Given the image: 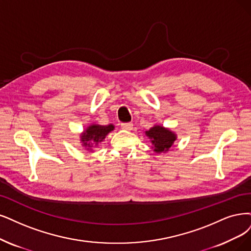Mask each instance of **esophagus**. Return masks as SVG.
<instances>
[{"label":"esophagus","mask_w":251,"mask_h":251,"mask_svg":"<svg viewBox=\"0 0 251 251\" xmlns=\"http://www.w3.org/2000/svg\"><path fill=\"white\" fill-rule=\"evenodd\" d=\"M121 127H122V129H124V130H132L133 124L132 123H122L121 124Z\"/></svg>","instance_id":"34e87169"}]
</instances>
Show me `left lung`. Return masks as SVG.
<instances>
[{"mask_svg":"<svg viewBox=\"0 0 251 251\" xmlns=\"http://www.w3.org/2000/svg\"><path fill=\"white\" fill-rule=\"evenodd\" d=\"M145 134L150 138L151 149L157 154L169 152L177 140V134L162 125H154L149 130L145 131Z\"/></svg>","mask_w":251,"mask_h":251,"instance_id":"obj_1","label":"left lung"}]
</instances>
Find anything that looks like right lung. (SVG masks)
<instances>
[{
    "instance_id": "obj_1",
    "label": "right lung",
    "mask_w": 251,
    "mask_h": 251,
    "mask_svg": "<svg viewBox=\"0 0 251 251\" xmlns=\"http://www.w3.org/2000/svg\"><path fill=\"white\" fill-rule=\"evenodd\" d=\"M115 129L113 124L108 125H99L92 124L89 125L85 130H83L79 136L81 146L85 148V150L89 152L94 151L95 148L98 147L99 144L104 141L105 136Z\"/></svg>"
}]
</instances>
